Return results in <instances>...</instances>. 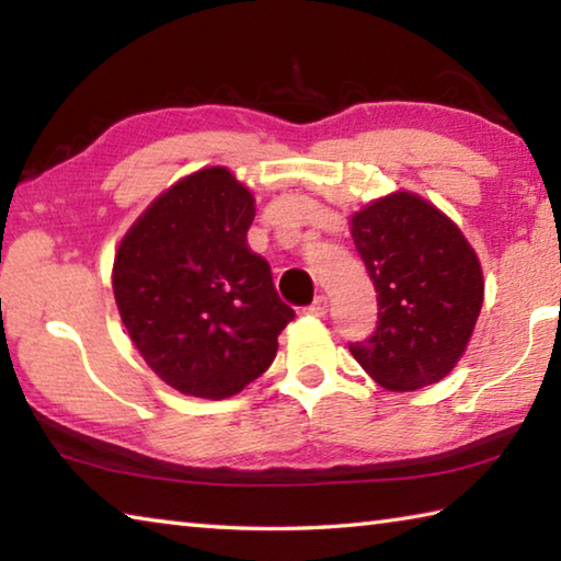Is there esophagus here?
Instances as JSON below:
<instances>
[{
    "label": "esophagus",
    "instance_id": "1",
    "mask_svg": "<svg viewBox=\"0 0 561 561\" xmlns=\"http://www.w3.org/2000/svg\"><path fill=\"white\" fill-rule=\"evenodd\" d=\"M329 311V299L324 297V294H319V297L314 299V304L311 307H307V314L309 317H324Z\"/></svg>",
    "mask_w": 561,
    "mask_h": 561
}]
</instances>
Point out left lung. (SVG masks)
<instances>
[{
	"mask_svg": "<svg viewBox=\"0 0 561 561\" xmlns=\"http://www.w3.org/2000/svg\"><path fill=\"white\" fill-rule=\"evenodd\" d=\"M378 294V327L351 344L360 368L388 391L443 381L468 348L485 279L460 227L411 190H396L348 217Z\"/></svg>",
	"mask_w": 561,
	"mask_h": 561,
	"instance_id": "8db88e82",
	"label": "left lung"
}]
</instances>
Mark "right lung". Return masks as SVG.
<instances>
[{"label":"right lung","mask_w":561,"mask_h":561,"mask_svg":"<svg viewBox=\"0 0 561 561\" xmlns=\"http://www.w3.org/2000/svg\"><path fill=\"white\" fill-rule=\"evenodd\" d=\"M252 190L213 165L163 190L113 257V297L133 346L175 391L222 401L267 371L294 311L247 250Z\"/></svg>","instance_id":"obj_1"}]
</instances>
